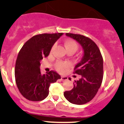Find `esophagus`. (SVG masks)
<instances>
[{"label":"esophagus","instance_id":"obj_1","mask_svg":"<svg viewBox=\"0 0 124 124\" xmlns=\"http://www.w3.org/2000/svg\"><path fill=\"white\" fill-rule=\"evenodd\" d=\"M61 80L62 81H65L68 80V77L67 76H61Z\"/></svg>","mask_w":124,"mask_h":124}]
</instances>
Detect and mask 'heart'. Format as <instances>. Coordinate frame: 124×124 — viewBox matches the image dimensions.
<instances>
[{
	"mask_svg": "<svg viewBox=\"0 0 124 124\" xmlns=\"http://www.w3.org/2000/svg\"><path fill=\"white\" fill-rule=\"evenodd\" d=\"M65 47L67 50H73L75 52L78 50V45L77 44V42L76 41L72 39H66L64 42ZM54 47V46H53L52 47V49L53 48V47ZM70 67V64L67 62H57L56 64V68H57V70H58L60 71H63L65 68H68Z\"/></svg>",
	"mask_w": 124,
	"mask_h": 124,
	"instance_id": "b5f03b06",
	"label": "heart"
}]
</instances>
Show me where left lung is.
Returning <instances> with one entry per match:
<instances>
[{
  "label": "left lung",
  "mask_w": 124,
  "mask_h": 124,
  "mask_svg": "<svg viewBox=\"0 0 124 124\" xmlns=\"http://www.w3.org/2000/svg\"><path fill=\"white\" fill-rule=\"evenodd\" d=\"M66 35L74 39L82 46L84 55L74 70V74L81 75V78L74 81L73 88L65 91L63 95L71 103L85 104L94 98L101 85L103 59L98 47L91 39L79 34L67 33Z\"/></svg>",
  "instance_id": "8db88e82"
}]
</instances>
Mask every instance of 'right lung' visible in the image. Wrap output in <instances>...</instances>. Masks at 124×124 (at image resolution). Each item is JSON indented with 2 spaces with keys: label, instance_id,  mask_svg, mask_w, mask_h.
Masks as SVG:
<instances>
[{
  "label": "right lung",
  "instance_id": "1",
  "mask_svg": "<svg viewBox=\"0 0 124 124\" xmlns=\"http://www.w3.org/2000/svg\"><path fill=\"white\" fill-rule=\"evenodd\" d=\"M63 33H42L26 41L17 56L15 78L21 94L27 100L39 101L48 96L50 83L61 78L56 71L41 74L40 61L48 56L52 46Z\"/></svg>",
  "mask_w": 124,
  "mask_h": 124
}]
</instances>
